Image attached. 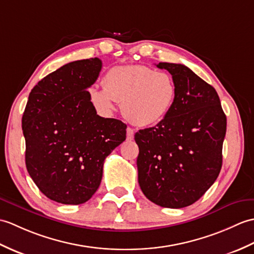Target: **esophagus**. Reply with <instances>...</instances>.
<instances>
[{"label": "esophagus", "mask_w": 254, "mask_h": 254, "mask_svg": "<svg viewBox=\"0 0 254 254\" xmlns=\"http://www.w3.org/2000/svg\"><path fill=\"white\" fill-rule=\"evenodd\" d=\"M133 136H134L133 129L130 128V127H128V128H127V139H128V140H132V139H133Z\"/></svg>", "instance_id": "esophagus-1"}]
</instances>
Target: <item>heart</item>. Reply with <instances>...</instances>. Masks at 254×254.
Instances as JSON below:
<instances>
[{
  "label": "heart",
  "instance_id": "b5f03b06",
  "mask_svg": "<svg viewBox=\"0 0 254 254\" xmlns=\"http://www.w3.org/2000/svg\"><path fill=\"white\" fill-rule=\"evenodd\" d=\"M103 84L89 88L92 104L109 113L120 101L124 116L139 127L153 126L164 120L176 98L172 76L143 65L113 67L105 74Z\"/></svg>",
  "mask_w": 254,
  "mask_h": 254
}]
</instances>
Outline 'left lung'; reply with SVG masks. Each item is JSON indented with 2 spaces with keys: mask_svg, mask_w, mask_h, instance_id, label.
Returning a JSON list of instances; mask_svg holds the SVG:
<instances>
[{
  "mask_svg": "<svg viewBox=\"0 0 254 254\" xmlns=\"http://www.w3.org/2000/svg\"><path fill=\"white\" fill-rule=\"evenodd\" d=\"M156 66L172 75L176 98L164 120L134 134L138 183L153 203L180 208L198 201L221 172L226 115L216 90L187 66Z\"/></svg>",
  "mask_w": 254,
  "mask_h": 254,
  "instance_id": "1",
  "label": "left lung"
}]
</instances>
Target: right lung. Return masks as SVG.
<instances>
[{
  "label": "right lung",
  "instance_id": "right-lung-1",
  "mask_svg": "<svg viewBox=\"0 0 254 254\" xmlns=\"http://www.w3.org/2000/svg\"><path fill=\"white\" fill-rule=\"evenodd\" d=\"M100 59L75 61L38 82L22 115L26 167L41 192L63 204H81L98 190L105 157L126 139V124L97 114L87 89Z\"/></svg>",
  "mask_w": 254,
  "mask_h": 254
}]
</instances>
